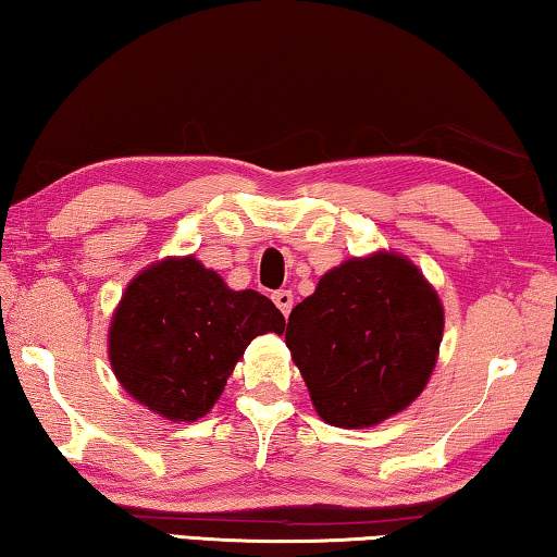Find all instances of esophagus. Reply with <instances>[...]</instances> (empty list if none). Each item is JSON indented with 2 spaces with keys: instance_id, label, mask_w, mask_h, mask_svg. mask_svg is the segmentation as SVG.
<instances>
[{
  "instance_id": "obj_1",
  "label": "esophagus",
  "mask_w": 557,
  "mask_h": 557,
  "mask_svg": "<svg viewBox=\"0 0 557 557\" xmlns=\"http://www.w3.org/2000/svg\"><path fill=\"white\" fill-rule=\"evenodd\" d=\"M273 304L278 306L281 313L288 315L290 308H294V294H290V290H286V288H281V290H276V294H273Z\"/></svg>"
}]
</instances>
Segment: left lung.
Wrapping results in <instances>:
<instances>
[{"instance_id":"8db88e82","label":"left lung","mask_w":557,"mask_h":557,"mask_svg":"<svg viewBox=\"0 0 557 557\" xmlns=\"http://www.w3.org/2000/svg\"><path fill=\"white\" fill-rule=\"evenodd\" d=\"M443 338V306L404 256L350 259L288 315L286 346L323 421L368 428L421 396Z\"/></svg>"}]
</instances>
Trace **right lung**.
<instances>
[{
    "label": "right lung",
    "instance_id": "right-lung-1",
    "mask_svg": "<svg viewBox=\"0 0 557 557\" xmlns=\"http://www.w3.org/2000/svg\"><path fill=\"white\" fill-rule=\"evenodd\" d=\"M284 313L259 290H231L194 256L141 271L109 331L122 386L169 421H196L216 404L246 346L284 333Z\"/></svg>",
    "mask_w": 557,
    "mask_h": 557
}]
</instances>
